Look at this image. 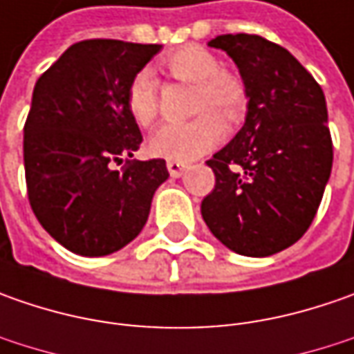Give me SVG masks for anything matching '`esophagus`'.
<instances>
[{"instance_id": "34e87169", "label": "esophagus", "mask_w": 354, "mask_h": 354, "mask_svg": "<svg viewBox=\"0 0 354 354\" xmlns=\"http://www.w3.org/2000/svg\"><path fill=\"white\" fill-rule=\"evenodd\" d=\"M189 169L187 163H179V161H167V171L171 177H181L185 171Z\"/></svg>"}]
</instances>
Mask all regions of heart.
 Listing matches in <instances>:
<instances>
[{"instance_id": "1", "label": "heart", "mask_w": 354, "mask_h": 354, "mask_svg": "<svg viewBox=\"0 0 354 354\" xmlns=\"http://www.w3.org/2000/svg\"><path fill=\"white\" fill-rule=\"evenodd\" d=\"M163 68L175 80L195 84V120L185 124H165L156 129L149 149L157 157L187 163L214 149L225 138V122H238L246 108V90L236 76L221 71L218 59L203 47H183L163 61ZM128 110L133 122L147 128L159 112L157 80L149 71L131 78Z\"/></svg>"}]
</instances>
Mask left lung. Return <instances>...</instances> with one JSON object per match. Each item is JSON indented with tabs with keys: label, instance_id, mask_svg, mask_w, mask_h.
Wrapping results in <instances>:
<instances>
[{
	"label": "left lung",
	"instance_id": "left-lung-1",
	"mask_svg": "<svg viewBox=\"0 0 354 354\" xmlns=\"http://www.w3.org/2000/svg\"><path fill=\"white\" fill-rule=\"evenodd\" d=\"M240 71L248 112L207 165L214 189L201 214L226 248L264 258L306 234L333 167L325 94L290 50L260 35H218Z\"/></svg>",
	"mask_w": 354,
	"mask_h": 354
}]
</instances>
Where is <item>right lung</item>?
<instances>
[{
	"label": "right lung",
	"mask_w": 354,
	"mask_h": 354,
	"mask_svg": "<svg viewBox=\"0 0 354 354\" xmlns=\"http://www.w3.org/2000/svg\"><path fill=\"white\" fill-rule=\"evenodd\" d=\"M161 50L116 39L75 43L37 80L25 122L27 195L66 250L108 256L142 232L163 159H129L142 131L128 110L131 78ZM124 158L127 165L114 170Z\"/></svg>",
	"instance_id": "obj_1"
}]
</instances>
